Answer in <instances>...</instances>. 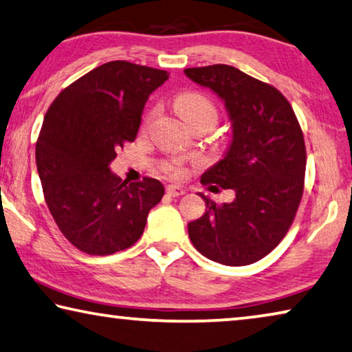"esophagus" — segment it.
I'll use <instances>...</instances> for the list:
<instances>
[{"mask_svg": "<svg viewBox=\"0 0 352 352\" xmlns=\"http://www.w3.org/2000/svg\"><path fill=\"white\" fill-rule=\"evenodd\" d=\"M166 192L169 194L170 197H180V196H183V194H185L186 191L185 189H183L182 186H177V185H169L166 188Z\"/></svg>", "mask_w": 352, "mask_h": 352, "instance_id": "esophagus-1", "label": "esophagus"}]
</instances>
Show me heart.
Listing matches in <instances>:
<instances>
[{"instance_id":"obj_1","label":"heart","mask_w":352,"mask_h":352,"mask_svg":"<svg viewBox=\"0 0 352 352\" xmlns=\"http://www.w3.org/2000/svg\"><path fill=\"white\" fill-rule=\"evenodd\" d=\"M174 106L177 109V113L180 114V117L186 124L194 128V126H205L210 128L216 125L217 119H219V111H217L216 104L213 103V100L208 98L204 94L199 92H185L177 96L174 100ZM155 113H150L146 117V122L144 125H148V122L152 120ZM169 170L174 175H182L180 167L172 164L169 166Z\"/></svg>"}]
</instances>
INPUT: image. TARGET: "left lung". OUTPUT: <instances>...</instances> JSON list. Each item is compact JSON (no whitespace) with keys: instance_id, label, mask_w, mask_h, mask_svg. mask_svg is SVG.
I'll use <instances>...</instances> for the list:
<instances>
[{"instance_id":"left-lung-1","label":"left lung","mask_w":352,"mask_h":352,"mask_svg":"<svg viewBox=\"0 0 352 352\" xmlns=\"http://www.w3.org/2000/svg\"><path fill=\"white\" fill-rule=\"evenodd\" d=\"M185 74L224 100L232 120L227 155L200 182L235 191L233 202L222 205L200 194L206 210L188 224L189 238L217 263H255L287 235L302 199L307 153L298 117L280 91L236 67H192Z\"/></svg>"}]
</instances>
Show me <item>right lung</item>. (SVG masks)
I'll return each instance as SVG.
<instances>
[{
  "instance_id": "right-lung-1",
  "label": "right lung",
  "mask_w": 352,
  "mask_h": 352,
  "mask_svg": "<svg viewBox=\"0 0 352 352\" xmlns=\"http://www.w3.org/2000/svg\"><path fill=\"white\" fill-rule=\"evenodd\" d=\"M166 70L111 60L78 78L50 104L36 144L43 197L63 235L89 255L131 248L164 196L156 178L122 182L116 150L136 139L150 94Z\"/></svg>"
}]
</instances>
